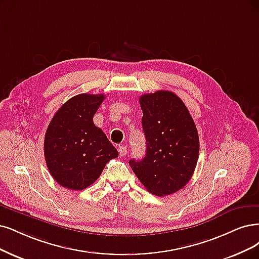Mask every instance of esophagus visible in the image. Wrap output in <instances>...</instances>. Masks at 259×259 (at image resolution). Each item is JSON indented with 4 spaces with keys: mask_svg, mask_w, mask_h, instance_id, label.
Returning a JSON list of instances; mask_svg holds the SVG:
<instances>
[{
    "mask_svg": "<svg viewBox=\"0 0 259 259\" xmlns=\"http://www.w3.org/2000/svg\"><path fill=\"white\" fill-rule=\"evenodd\" d=\"M118 151H119V155L120 156H124V155L127 154V147L123 146V145H119Z\"/></svg>",
    "mask_w": 259,
    "mask_h": 259,
    "instance_id": "34e87169",
    "label": "esophagus"
}]
</instances>
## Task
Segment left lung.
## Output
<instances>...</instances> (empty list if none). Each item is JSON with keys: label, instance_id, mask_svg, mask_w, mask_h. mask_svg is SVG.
<instances>
[{"label": "left lung", "instance_id": "1", "mask_svg": "<svg viewBox=\"0 0 259 259\" xmlns=\"http://www.w3.org/2000/svg\"><path fill=\"white\" fill-rule=\"evenodd\" d=\"M146 155L129 164L150 193L166 196L183 189L193 175L199 154L194 120L177 95L158 91L140 97Z\"/></svg>", "mask_w": 259, "mask_h": 259}]
</instances>
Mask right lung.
<instances>
[{
    "mask_svg": "<svg viewBox=\"0 0 259 259\" xmlns=\"http://www.w3.org/2000/svg\"><path fill=\"white\" fill-rule=\"evenodd\" d=\"M104 95L80 94L65 102L45 136V159L51 176L62 187L81 191L99 178L118 151L95 126L94 115Z\"/></svg>",
    "mask_w": 259,
    "mask_h": 259,
    "instance_id": "right-lung-1",
    "label": "right lung"
}]
</instances>
